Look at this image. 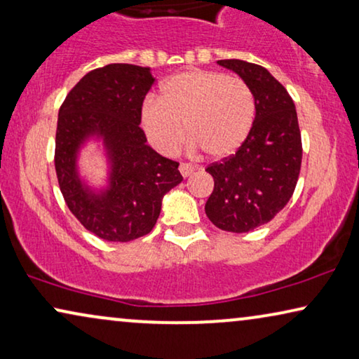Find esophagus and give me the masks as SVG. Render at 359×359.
Listing matches in <instances>:
<instances>
[{"mask_svg":"<svg viewBox=\"0 0 359 359\" xmlns=\"http://www.w3.org/2000/svg\"><path fill=\"white\" fill-rule=\"evenodd\" d=\"M179 170H180V174H182V177H190L191 174H194V165H190V164H185V163H182L180 165H179Z\"/></svg>","mask_w":359,"mask_h":359,"instance_id":"obj_1","label":"esophagus"}]
</instances>
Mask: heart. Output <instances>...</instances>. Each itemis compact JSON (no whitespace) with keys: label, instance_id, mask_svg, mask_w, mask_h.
<instances>
[{"label":"heart","instance_id":"b5f03b06","mask_svg":"<svg viewBox=\"0 0 359 359\" xmlns=\"http://www.w3.org/2000/svg\"><path fill=\"white\" fill-rule=\"evenodd\" d=\"M255 120L254 95L244 81L219 72L190 69L161 86L159 100H146L141 123L161 153L172 154L187 136L211 159H228L249 138Z\"/></svg>","mask_w":359,"mask_h":359}]
</instances>
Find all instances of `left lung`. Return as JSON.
<instances>
[{"instance_id":"left-lung-1","label":"left lung","mask_w":359,"mask_h":359,"mask_svg":"<svg viewBox=\"0 0 359 359\" xmlns=\"http://www.w3.org/2000/svg\"><path fill=\"white\" fill-rule=\"evenodd\" d=\"M216 63L250 89L255 120L242 148L206 169L215 189L205 211L216 228L249 232L273 219L292 196L301 170V131L294 102L269 69L244 60Z\"/></svg>"}]
</instances>
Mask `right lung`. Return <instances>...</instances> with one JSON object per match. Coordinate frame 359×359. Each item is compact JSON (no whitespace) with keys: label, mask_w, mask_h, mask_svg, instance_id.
<instances>
[{"label":"right lung","mask_w":359,"mask_h":359,"mask_svg":"<svg viewBox=\"0 0 359 359\" xmlns=\"http://www.w3.org/2000/svg\"><path fill=\"white\" fill-rule=\"evenodd\" d=\"M153 83L148 67L107 65L86 74L58 112L60 190L79 223L104 241L128 242L151 232L164 195L182 182L179 163L156 153L140 128ZM89 142L103 148L108 175L102 186L80 175L79 156Z\"/></svg>","instance_id":"obj_1"}]
</instances>
